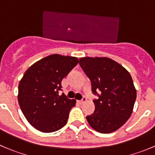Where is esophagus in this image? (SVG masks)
<instances>
[{
  "instance_id": "1",
  "label": "esophagus",
  "mask_w": 155,
  "mask_h": 155,
  "mask_svg": "<svg viewBox=\"0 0 155 155\" xmlns=\"http://www.w3.org/2000/svg\"><path fill=\"white\" fill-rule=\"evenodd\" d=\"M87 101L86 97H85V96H83V97H82V99H81L80 101H79V104H84V103H85V101Z\"/></svg>"
}]
</instances>
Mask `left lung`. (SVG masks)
Masks as SVG:
<instances>
[{
    "label": "left lung",
    "instance_id": "left-lung-1",
    "mask_svg": "<svg viewBox=\"0 0 155 155\" xmlns=\"http://www.w3.org/2000/svg\"><path fill=\"white\" fill-rule=\"evenodd\" d=\"M79 65L91 82L95 110L86 119L96 131L109 134L118 130L132 114L137 91L129 72L108 58L85 57Z\"/></svg>",
    "mask_w": 155,
    "mask_h": 155
}]
</instances>
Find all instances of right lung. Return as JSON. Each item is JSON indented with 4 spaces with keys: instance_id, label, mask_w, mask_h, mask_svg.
<instances>
[{
    "instance_id": "right-lung-1",
    "label": "right lung",
    "mask_w": 155,
    "mask_h": 155,
    "mask_svg": "<svg viewBox=\"0 0 155 155\" xmlns=\"http://www.w3.org/2000/svg\"><path fill=\"white\" fill-rule=\"evenodd\" d=\"M78 63L77 58L51 54L25 73L18 85V101L26 119L37 130L51 133L67 124L76 100L58 92L62 79Z\"/></svg>"
}]
</instances>
